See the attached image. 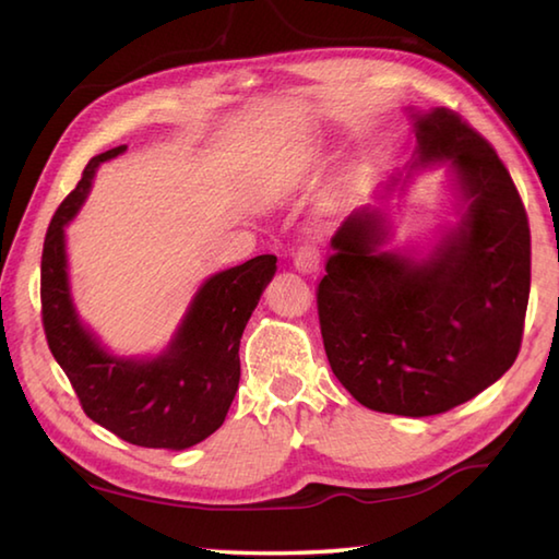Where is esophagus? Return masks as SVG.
<instances>
[{"mask_svg":"<svg viewBox=\"0 0 559 559\" xmlns=\"http://www.w3.org/2000/svg\"><path fill=\"white\" fill-rule=\"evenodd\" d=\"M320 261H322V257L318 249H314L312 245H302L296 251V257H293V266H296L300 273H314L320 269Z\"/></svg>","mask_w":559,"mask_h":559,"instance_id":"1","label":"esophagus"}]
</instances>
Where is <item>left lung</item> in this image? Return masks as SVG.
Instances as JSON below:
<instances>
[{
	"label": "left lung",
	"instance_id": "left-lung-1",
	"mask_svg": "<svg viewBox=\"0 0 559 559\" xmlns=\"http://www.w3.org/2000/svg\"><path fill=\"white\" fill-rule=\"evenodd\" d=\"M418 164L444 160L460 225L415 261L381 251L379 210L352 212L318 286L324 352L361 405L425 418L499 381L519 357L531 296V227L493 146L452 109L413 115Z\"/></svg>",
	"mask_w": 559,
	"mask_h": 559
}]
</instances>
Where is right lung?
<instances>
[{"label": "right lung", "instance_id": "add662e5", "mask_svg": "<svg viewBox=\"0 0 559 559\" xmlns=\"http://www.w3.org/2000/svg\"><path fill=\"white\" fill-rule=\"evenodd\" d=\"M124 151L117 146L90 158L75 190L50 219L40 257V318L48 349L90 420L139 448L186 450L210 438L227 418L239 389L241 334L276 273V257L261 253L210 276L158 357L109 354L80 322L70 298L66 225L85 202L97 166Z\"/></svg>", "mask_w": 559, "mask_h": 559}]
</instances>
